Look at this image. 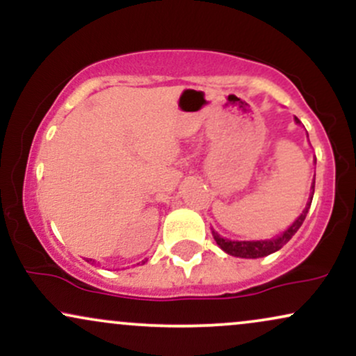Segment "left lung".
<instances>
[{"label": "left lung", "mask_w": 356, "mask_h": 356, "mask_svg": "<svg viewBox=\"0 0 356 356\" xmlns=\"http://www.w3.org/2000/svg\"><path fill=\"white\" fill-rule=\"evenodd\" d=\"M295 120H296V124H300V120H298V118H295ZM313 194H314V179L312 184V194H309L308 204H306V207L300 214V218H298L284 232H281L280 236H276V238L266 239V241H231V239L220 238L216 231H212V236H214L218 246L222 249L224 252H227V254H231V256L246 257V259H256V257H264L268 254H273V252L280 251V249L283 248L284 244L296 234V231L300 229L301 224H303V220L306 218V214H308L309 206H312Z\"/></svg>", "instance_id": "left-lung-1"}]
</instances>
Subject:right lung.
<instances>
[{
  "mask_svg": "<svg viewBox=\"0 0 356 356\" xmlns=\"http://www.w3.org/2000/svg\"><path fill=\"white\" fill-rule=\"evenodd\" d=\"M88 261H92V259H88Z\"/></svg>",
  "mask_w": 356,
  "mask_h": 356,
  "instance_id": "add662e5",
  "label": "right lung"
}]
</instances>
